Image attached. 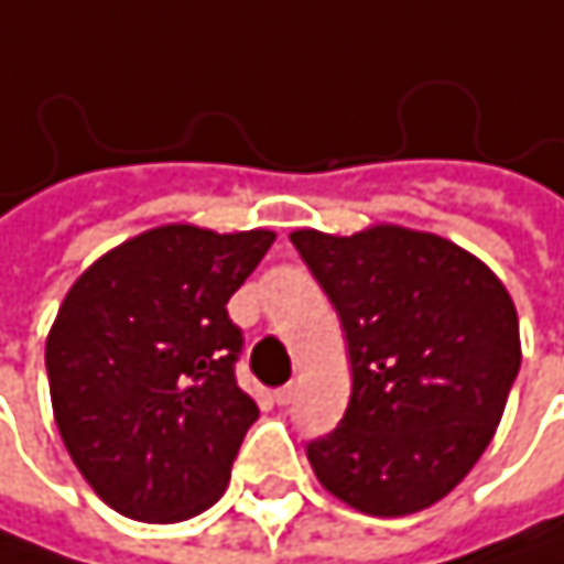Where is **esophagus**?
<instances>
[{
  "mask_svg": "<svg viewBox=\"0 0 564 564\" xmlns=\"http://www.w3.org/2000/svg\"><path fill=\"white\" fill-rule=\"evenodd\" d=\"M293 394H296V389H293V382H290V386H283V389L274 392V401H278V404H290V401H293Z\"/></svg>",
  "mask_w": 564,
  "mask_h": 564,
  "instance_id": "34e87169",
  "label": "esophagus"
}]
</instances>
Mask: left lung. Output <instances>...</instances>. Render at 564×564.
Listing matches in <instances>:
<instances>
[{
  "instance_id": "obj_1",
  "label": "left lung",
  "mask_w": 564,
  "mask_h": 564,
  "mask_svg": "<svg viewBox=\"0 0 564 564\" xmlns=\"http://www.w3.org/2000/svg\"><path fill=\"white\" fill-rule=\"evenodd\" d=\"M339 310L352 394L306 447L323 490L366 516L444 500L480 460L522 362L503 281L460 245L401 225L290 231Z\"/></svg>"
}]
</instances>
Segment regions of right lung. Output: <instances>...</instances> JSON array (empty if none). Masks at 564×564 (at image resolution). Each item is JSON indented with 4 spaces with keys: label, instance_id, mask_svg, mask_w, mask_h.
Segmentation results:
<instances>
[{
    "label": "right lung",
    "instance_id": "right-lung-1",
    "mask_svg": "<svg viewBox=\"0 0 564 564\" xmlns=\"http://www.w3.org/2000/svg\"><path fill=\"white\" fill-rule=\"evenodd\" d=\"M274 238L160 225L70 283L45 343L52 411L74 467L120 516L182 522L225 494L258 421L225 306Z\"/></svg>",
    "mask_w": 564,
    "mask_h": 564
}]
</instances>
